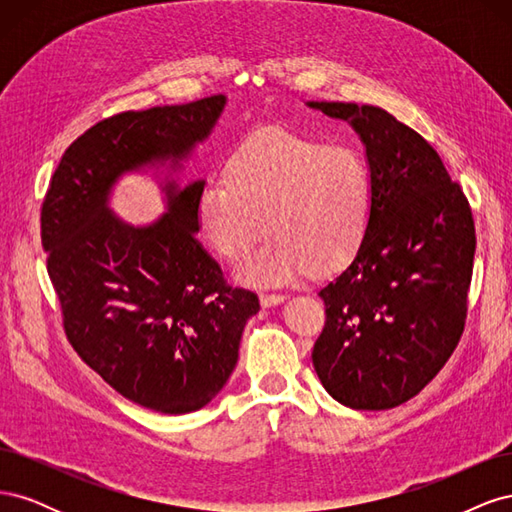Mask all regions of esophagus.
I'll list each match as a JSON object with an SVG mask.
<instances>
[{"instance_id": "obj_1", "label": "esophagus", "mask_w": 512, "mask_h": 512, "mask_svg": "<svg viewBox=\"0 0 512 512\" xmlns=\"http://www.w3.org/2000/svg\"><path fill=\"white\" fill-rule=\"evenodd\" d=\"M286 297L284 294H277V292H260V303L262 307H273L277 303H282Z\"/></svg>"}]
</instances>
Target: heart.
Segmentation results:
<instances>
[{
    "instance_id": "b5f03b06",
    "label": "heart",
    "mask_w": 512,
    "mask_h": 512,
    "mask_svg": "<svg viewBox=\"0 0 512 512\" xmlns=\"http://www.w3.org/2000/svg\"><path fill=\"white\" fill-rule=\"evenodd\" d=\"M224 177L196 194V224L250 286H284L312 269L331 275L359 254L374 213V175L352 147H331L290 130L254 132L230 153ZM268 222L265 223L264 220Z\"/></svg>"
}]
</instances>
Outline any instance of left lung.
<instances>
[{"label":"left lung","instance_id":"8db88e82","mask_svg":"<svg viewBox=\"0 0 512 512\" xmlns=\"http://www.w3.org/2000/svg\"><path fill=\"white\" fill-rule=\"evenodd\" d=\"M359 132L374 175L365 243L320 288L324 329L312 361L354 410H389L421 393L455 352L468 316L476 232L461 185L425 138L378 106L307 102Z\"/></svg>","mask_w":512,"mask_h":512}]
</instances>
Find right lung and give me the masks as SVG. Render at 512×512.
<instances>
[{"instance_id": "add662e5", "label": "right lung", "mask_w": 512, "mask_h": 512, "mask_svg": "<svg viewBox=\"0 0 512 512\" xmlns=\"http://www.w3.org/2000/svg\"><path fill=\"white\" fill-rule=\"evenodd\" d=\"M224 104L211 96L98 121L64 151L40 211L68 342L117 393L162 414L194 412L222 391L258 294L230 286L194 237L205 181L179 192L168 183V213L145 228L119 222L106 198L126 170L188 156Z\"/></svg>"}]
</instances>
